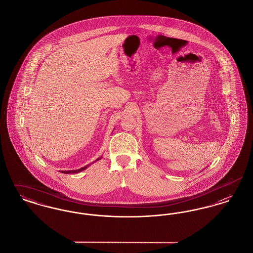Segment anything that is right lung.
Masks as SVG:
<instances>
[{"mask_svg":"<svg viewBox=\"0 0 253 253\" xmlns=\"http://www.w3.org/2000/svg\"><path fill=\"white\" fill-rule=\"evenodd\" d=\"M100 158H101V157H98V158L96 159V161L99 160ZM87 167H88V165H87V166H85L84 168L78 169H72V170H62L61 172H63V173H78V172H80V171H82V170L85 169Z\"/></svg>","mask_w":253,"mask_h":253,"instance_id":"1","label":"right lung"}]
</instances>
